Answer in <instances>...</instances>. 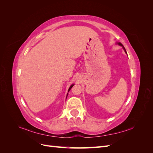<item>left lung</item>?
<instances>
[{
	"mask_svg": "<svg viewBox=\"0 0 153 153\" xmlns=\"http://www.w3.org/2000/svg\"><path fill=\"white\" fill-rule=\"evenodd\" d=\"M119 45H120V46H121V47H123V48L124 49V52H125V53H127V52H126V49H125V48L124 47V46L121 43H117Z\"/></svg>",
	"mask_w": 153,
	"mask_h": 153,
	"instance_id": "obj_1",
	"label": "left lung"
}]
</instances>
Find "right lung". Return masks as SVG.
I'll return each instance as SVG.
<instances>
[{
	"label": "right lung",
	"instance_id": "right-lung-1",
	"mask_svg": "<svg viewBox=\"0 0 153 153\" xmlns=\"http://www.w3.org/2000/svg\"><path fill=\"white\" fill-rule=\"evenodd\" d=\"M74 85V84H72L70 87H69V89H68V92L69 91H70L71 90V88H72V87ZM68 94H67V96H68ZM66 98H67V97H66Z\"/></svg>",
	"mask_w": 153,
	"mask_h": 153
}]
</instances>
